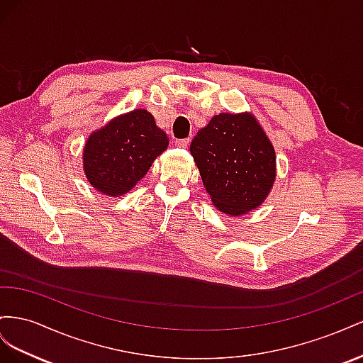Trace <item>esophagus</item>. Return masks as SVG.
<instances>
[{
  "label": "esophagus",
  "instance_id": "esophagus-1",
  "mask_svg": "<svg viewBox=\"0 0 363 363\" xmlns=\"http://www.w3.org/2000/svg\"><path fill=\"white\" fill-rule=\"evenodd\" d=\"M174 144L178 147H189V144H190V140L189 138H184V140H176L174 141Z\"/></svg>",
  "mask_w": 363,
  "mask_h": 363
}]
</instances>
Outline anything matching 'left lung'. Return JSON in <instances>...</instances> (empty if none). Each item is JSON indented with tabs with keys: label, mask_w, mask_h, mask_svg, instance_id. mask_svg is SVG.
<instances>
[{
	"label": "left lung",
	"mask_w": 363,
	"mask_h": 363,
	"mask_svg": "<svg viewBox=\"0 0 363 363\" xmlns=\"http://www.w3.org/2000/svg\"><path fill=\"white\" fill-rule=\"evenodd\" d=\"M217 210L237 217L260 206L277 178L274 144L251 112L214 116L190 144Z\"/></svg>",
	"instance_id": "obj_1"
}]
</instances>
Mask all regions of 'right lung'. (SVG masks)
<instances>
[{
	"label": "right lung",
	"mask_w": 363,
	"mask_h": 363,
	"mask_svg": "<svg viewBox=\"0 0 363 363\" xmlns=\"http://www.w3.org/2000/svg\"><path fill=\"white\" fill-rule=\"evenodd\" d=\"M169 147V137L147 109H133L112 118L88 137L84 172L91 187L118 198L141 181L153 161Z\"/></svg>",
	"instance_id": "right-lung-1"
}]
</instances>
